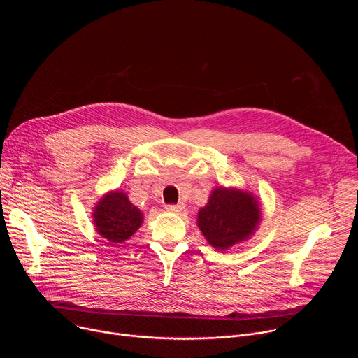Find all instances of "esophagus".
I'll return each instance as SVG.
<instances>
[{"mask_svg": "<svg viewBox=\"0 0 358 358\" xmlns=\"http://www.w3.org/2000/svg\"><path fill=\"white\" fill-rule=\"evenodd\" d=\"M166 210L170 213H180L182 210V206L181 203H169V206H166Z\"/></svg>", "mask_w": 358, "mask_h": 358, "instance_id": "1", "label": "esophagus"}]
</instances>
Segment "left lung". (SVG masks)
Instances as JSON below:
<instances>
[{
    "instance_id": "left-lung-1",
    "label": "left lung",
    "mask_w": 358,
    "mask_h": 358,
    "mask_svg": "<svg viewBox=\"0 0 358 358\" xmlns=\"http://www.w3.org/2000/svg\"><path fill=\"white\" fill-rule=\"evenodd\" d=\"M261 221L259 202L236 188H215L208 203L198 213L196 224L211 246L227 250L246 241Z\"/></svg>"
}]
</instances>
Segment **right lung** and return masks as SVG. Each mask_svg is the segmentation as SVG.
Wrapping results in <instances>:
<instances>
[{"mask_svg": "<svg viewBox=\"0 0 358 358\" xmlns=\"http://www.w3.org/2000/svg\"><path fill=\"white\" fill-rule=\"evenodd\" d=\"M96 231L112 243L129 239L143 224L141 211L133 206L122 191L103 195L93 210Z\"/></svg>", "mask_w": 358, "mask_h": 358, "instance_id": "1", "label": "right lung"}]
</instances>
